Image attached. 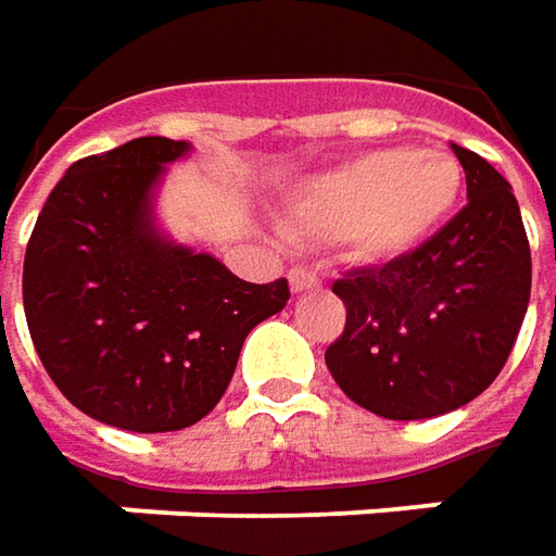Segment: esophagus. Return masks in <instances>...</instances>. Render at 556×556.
<instances>
[{"label":"esophagus","mask_w":556,"mask_h":556,"mask_svg":"<svg viewBox=\"0 0 556 556\" xmlns=\"http://www.w3.org/2000/svg\"><path fill=\"white\" fill-rule=\"evenodd\" d=\"M289 286H292V292H307V289H316L319 286V277H316L311 267H292L289 270Z\"/></svg>","instance_id":"esophagus-1"}]
</instances>
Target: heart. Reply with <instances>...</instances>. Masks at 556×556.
Masks as SVG:
<instances>
[{"label":"heart","mask_w":556,"mask_h":556,"mask_svg":"<svg viewBox=\"0 0 556 556\" xmlns=\"http://www.w3.org/2000/svg\"><path fill=\"white\" fill-rule=\"evenodd\" d=\"M462 197V165L446 150L384 147L304 181L292 224L316 237H351L356 255L393 261L431 240Z\"/></svg>","instance_id":"b5f03b06"}]
</instances>
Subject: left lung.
I'll use <instances>...</instances> for the list:
<instances>
[{
  "mask_svg": "<svg viewBox=\"0 0 556 556\" xmlns=\"http://www.w3.org/2000/svg\"><path fill=\"white\" fill-rule=\"evenodd\" d=\"M468 205L415 252L336 279L348 307L326 366L356 406L393 421L437 418L498 378L532 289L529 240L510 184L452 144Z\"/></svg>",
  "mask_w": 556,
  "mask_h": 556,
  "instance_id": "left-lung-1",
  "label": "left lung"
}]
</instances>
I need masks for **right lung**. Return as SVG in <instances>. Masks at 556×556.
<instances>
[{
  "mask_svg": "<svg viewBox=\"0 0 556 556\" xmlns=\"http://www.w3.org/2000/svg\"><path fill=\"white\" fill-rule=\"evenodd\" d=\"M187 141L135 138L67 168L24 258V314L76 409L135 433L181 431L218 406L242 341L289 282H245L156 230L153 190Z\"/></svg>",
  "mask_w": 556,
  "mask_h": 556,
  "instance_id": "add662e5",
  "label": "right lung"
}]
</instances>
